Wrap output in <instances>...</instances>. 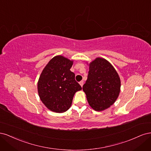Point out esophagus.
Returning a JSON list of instances; mask_svg holds the SVG:
<instances>
[{
    "label": "esophagus",
    "mask_w": 151,
    "mask_h": 151,
    "mask_svg": "<svg viewBox=\"0 0 151 151\" xmlns=\"http://www.w3.org/2000/svg\"><path fill=\"white\" fill-rule=\"evenodd\" d=\"M79 84L81 86V87H83V86L84 84V81H81L80 83H79Z\"/></svg>",
    "instance_id": "1"
}]
</instances>
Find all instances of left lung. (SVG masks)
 Returning a JSON list of instances; mask_svg holds the SVG:
<instances>
[{
  "instance_id": "8db88e82",
  "label": "left lung",
  "mask_w": 151,
  "mask_h": 151,
  "mask_svg": "<svg viewBox=\"0 0 151 151\" xmlns=\"http://www.w3.org/2000/svg\"><path fill=\"white\" fill-rule=\"evenodd\" d=\"M88 79L83 89L90 106L101 111L116 101L121 82L115 68L106 59L98 57L89 64Z\"/></svg>"
}]
</instances>
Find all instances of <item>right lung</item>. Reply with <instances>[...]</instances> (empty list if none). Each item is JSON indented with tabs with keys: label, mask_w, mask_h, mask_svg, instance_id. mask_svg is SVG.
<instances>
[{
	"label": "right lung",
	"mask_w": 151,
	"mask_h": 151,
	"mask_svg": "<svg viewBox=\"0 0 151 151\" xmlns=\"http://www.w3.org/2000/svg\"><path fill=\"white\" fill-rule=\"evenodd\" d=\"M74 61L57 55L43 68L38 82L41 101L50 111L63 113L70 107L73 97L82 89L70 71Z\"/></svg>",
	"instance_id": "add662e5"
}]
</instances>
